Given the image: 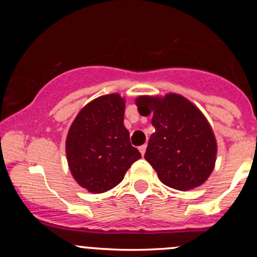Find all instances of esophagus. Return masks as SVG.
<instances>
[{"label":"esophagus","mask_w":257,"mask_h":257,"mask_svg":"<svg viewBox=\"0 0 257 257\" xmlns=\"http://www.w3.org/2000/svg\"><path fill=\"white\" fill-rule=\"evenodd\" d=\"M145 150H147V144L142 145V147H139V152L142 153V155L145 154Z\"/></svg>","instance_id":"obj_1"}]
</instances>
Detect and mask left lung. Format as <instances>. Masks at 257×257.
<instances>
[{"label":"left lung","instance_id":"left-lung-1","mask_svg":"<svg viewBox=\"0 0 257 257\" xmlns=\"http://www.w3.org/2000/svg\"><path fill=\"white\" fill-rule=\"evenodd\" d=\"M136 104L142 115H153L155 132L150 136L145 159L160 181L181 191L203 185L214 170L217 153L205 115L177 93L139 95Z\"/></svg>","mask_w":257,"mask_h":257}]
</instances>
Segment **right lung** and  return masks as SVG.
<instances>
[{
    "label": "right lung",
    "mask_w": 257,
    "mask_h": 257,
    "mask_svg": "<svg viewBox=\"0 0 257 257\" xmlns=\"http://www.w3.org/2000/svg\"><path fill=\"white\" fill-rule=\"evenodd\" d=\"M125 99L118 93L85 104L69 126L66 154L74 180L93 194L105 193L123 180L142 155L124 126Z\"/></svg>",
    "instance_id": "1"
}]
</instances>
